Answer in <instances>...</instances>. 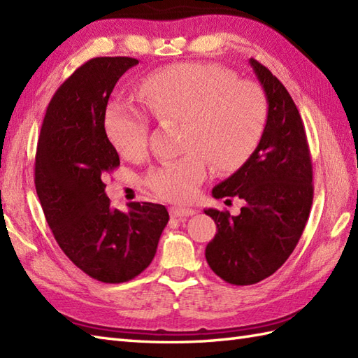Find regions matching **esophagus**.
<instances>
[{
    "instance_id": "esophagus-1",
    "label": "esophagus",
    "mask_w": 358,
    "mask_h": 358,
    "mask_svg": "<svg viewBox=\"0 0 358 358\" xmlns=\"http://www.w3.org/2000/svg\"><path fill=\"white\" fill-rule=\"evenodd\" d=\"M195 214V210L191 208H181V206H172L171 208V215L177 218H186Z\"/></svg>"
}]
</instances>
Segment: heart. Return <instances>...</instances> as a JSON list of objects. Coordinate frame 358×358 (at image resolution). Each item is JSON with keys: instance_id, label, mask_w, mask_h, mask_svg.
Masks as SVG:
<instances>
[{"instance_id": "obj_1", "label": "heart", "mask_w": 358, "mask_h": 358, "mask_svg": "<svg viewBox=\"0 0 358 358\" xmlns=\"http://www.w3.org/2000/svg\"><path fill=\"white\" fill-rule=\"evenodd\" d=\"M140 100L159 118L183 121L186 154L150 169L146 185L159 199L189 201L209 177L210 164L229 171L260 141L268 100L254 81L237 80L217 64L180 63L144 80ZM106 131L126 158L141 157L149 144V118L131 104L115 101L106 113Z\"/></svg>"}]
</instances>
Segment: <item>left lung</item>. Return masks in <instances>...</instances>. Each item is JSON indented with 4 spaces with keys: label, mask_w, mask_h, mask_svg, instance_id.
<instances>
[{
    "label": "left lung",
    "mask_w": 358,
    "mask_h": 358,
    "mask_svg": "<svg viewBox=\"0 0 358 358\" xmlns=\"http://www.w3.org/2000/svg\"><path fill=\"white\" fill-rule=\"evenodd\" d=\"M268 100V120L257 149L229 178L212 189L215 199L238 196V215L206 209L217 234L206 260L220 278L248 286L281 268L299 243L314 199L313 162L299 109L272 72L250 58Z\"/></svg>",
    "instance_id": "obj_1"
}]
</instances>
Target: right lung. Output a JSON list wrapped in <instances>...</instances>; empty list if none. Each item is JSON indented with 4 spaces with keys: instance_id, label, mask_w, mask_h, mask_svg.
Listing matches in <instances>:
<instances>
[{
    "instance_id": "add662e5",
    "label": "right lung",
    "mask_w": 358,
    "mask_h": 358,
    "mask_svg": "<svg viewBox=\"0 0 358 358\" xmlns=\"http://www.w3.org/2000/svg\"><path fill=\"white\" fill-rule=\"evenodd\" d=\"M129 57H98L80 66L45 110L35 157V189L45 222L67 258L103 283H124L154 260L169 222L163 204L110 206L104 177L120 166L104 129L109 96Z\"/></svg>"
}]
</instances>
